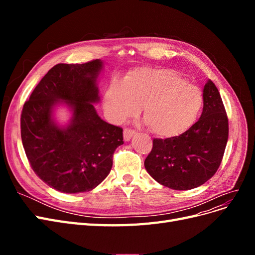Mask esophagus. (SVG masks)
<instances>
[{"label":"esophagus","mask_w":255,"mask_h":255,"mask_svg":"<svg viewBox=\"0 0 255 255\" xmlns=\"http://www.w3.org/2000/svg\"><path fill=\"white\" fill-rule=\"evenodd\" d=\"M135 134H136V132H135L134 129L125 128V130H123V138H125L126 141H128L130 138H132Z\"/></svg>","instance_id":"34e87169"}]
</instances>
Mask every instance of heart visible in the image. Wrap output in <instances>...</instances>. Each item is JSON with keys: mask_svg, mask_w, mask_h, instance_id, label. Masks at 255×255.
Instances as JSON below:
<instances>
[{"mask_svg": "<svg viewBox=\"0 0 255 255\" xmlns=\"http://www.w3.org/2000/svg\"><path fill=\"white\" fill-rule=\"evenodd\" d=\"M202 94L168 69L142 67L129 71L121 83L114 80L103 97L106 117L121 123L137 115L142 106L143 119L154 134L173 137L183 134L197 119Z\"/></svg>", "mask_w": 255, "mask_h": 255, "instance_id": "1", "label": "heart"}]
</instances>
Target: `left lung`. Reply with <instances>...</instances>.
I'll return each mask as SVG.
<instances>
[{
	"label": "left lung",
	"mask_w": 255,
	"mask_h": 255,
	"mask_svg": "<svg viewBox=\"0 0 255 255\" xmlns=\"http://www.w3.org/2000/svg\"><path fill=\"white\" fill-rule=\"evenodd\" d=\"M229 137L226 109L215 84L203 88L201 117L180 136L153 139L144 167L154 180L175 190L204 184L218 170Z\"/></svg>",
	"instance_id": "left-lung-1"
}]
</instances>
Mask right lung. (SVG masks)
<instances>
[{
	"mask_svg": "<svg viewBox=\"0 0 255 255\" xmlns=\"http://www.w3.org/2000/svg\"><path fill=\"white\" fill-rule=\"evenodd\" d=\"M103 61L58 64L37 85L21 114L23 148L34 172L50 187L78 194L96 188L111 172L122 128L105 122L95 109ZM66 105L73 116L59 126L53 112Z\"/></svg>",
	"mask_w": 255,
	"mask_h": 255,
	"instance_id": "right-lung-1",
	"label": "right lung"
}]
</instances>
